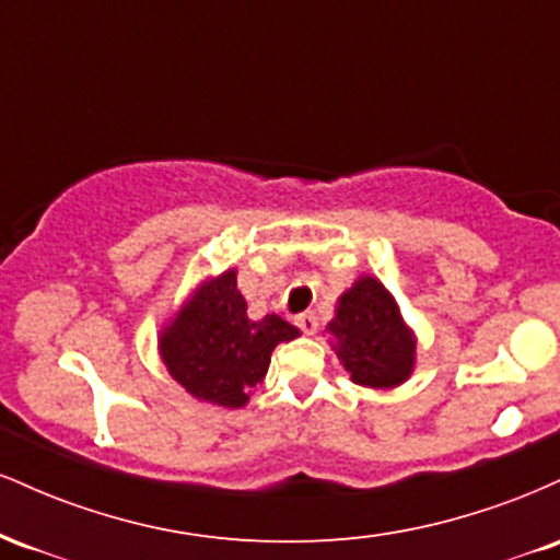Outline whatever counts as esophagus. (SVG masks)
Segmentation results:
<instances>
[{
	"mask_svg": "<svg viewBox=\"0 0 560 560\" xmlns=\"http://www.w3.org/2000/svg\"><path fill=\"white\" fill-rule=\"evenodd\" d=\"M298 326L302 329V334H307V337H313V334L318 331V318H316V313H302V316H298Z\"/></svg>",
	"mask_w": 560,
	"mask_h": 560,
	"instance_id": "obj_1",
	"label": "esophagus"
}]
</instances>
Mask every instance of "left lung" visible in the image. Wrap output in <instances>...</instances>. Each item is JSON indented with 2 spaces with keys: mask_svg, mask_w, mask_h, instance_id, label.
I'll list each match as a JSON object with an SVG mask.
<instances>
[{
  "mask_svg": "<svg viewBox=\"0 0 560 560\" xmlns=\"http://www.w3.org/2000/svg\"><path fill=\"white\" fill-rule=\"evenodd\" d=\"M326 334L352 384L387 392L413 376L419 337L376 276L361 273L339 294Z\"/></svg>",
  "mask_w": 560,
  "mask_h": 560,
  "instance_id": "obj_1",
  "label": "left lung"
}]
</instances>
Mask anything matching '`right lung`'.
I'll list each match as a JSON object with an SVG mask.
<instances>
[{
    "label": "right lung",
    "instance_id": "obj_1",
    "mask_svg": "<svg viewBox=\"0 0 560 560\" xmlns=\"http://www.w3.org/2000/svg\"><path fill=\"white\" fill-rule=\"evenodd\" d=\"M300 337L281 316H247L236 268L208 276L158 331V352L173 382L197 402L244 408L268 374L276 345Z\"/></svg>",
    "mask_w": 560,
    "mask_h": 560
}]
</instances>
